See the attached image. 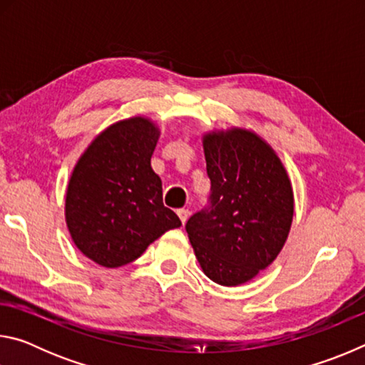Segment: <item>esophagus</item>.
I'll use <instances>...</instances> for the list:
<instances>
[{"mask_svg":"<svg viewBox=\"0 0 365 365\" xmlns=\"http://www.w3.org/2000/svg\"><path fill=\"white\" fill-rule=\"evenodd\" d=\"M177 214H178V217H180L182 224H185V222H187L188 217H190V211H188V209H178Z\"/></svg>","mask_w":365,"mask_h":365,"instance_id":"esophagus-1","label":"esophagus"}]
</instances>
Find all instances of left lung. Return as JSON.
I'll return each mask as SVG.
<instances>
[{
	"instance_id": "1",
	"label": "left lung",
	"mask_w": 365,
	"mask_h": 365,
	"mask_svg": "<svg viewBox=\"0 0 365 365\" xmlns=\"http://www.w3.org/2000/svg\"><path fill=\"white\" fill-rule=\"evenodd\" d=\"M202 148L211 207L185 228L209 279L238 287L280 255L294 214L292 180L272 146L248 128L207 132Z\"/></svg>"
}]
</instances>
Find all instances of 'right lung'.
<instances>
[{
  "mask_svg": "<svg viewBox=\"0 0 365 365\" xmlns=\"http://www.w3.org/2000/svg\"><path fill=\"white\" fill-rule=\"evenodd\" d=\"M160 130L145 115L113 123L78 158L66 191V224L77 250L115 269L135 261L154 240L182 225L163 202L151 168Z\"/></svg>",
  "mask_w": 365,
  "mask_h": 365,
  "instance_id": "add662e5",
  "label": "right lung"
}]
</instances>
